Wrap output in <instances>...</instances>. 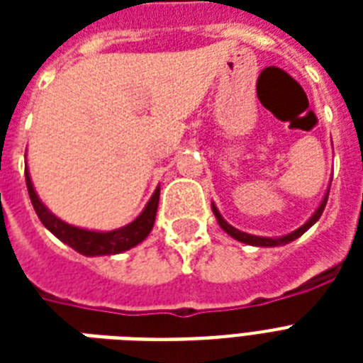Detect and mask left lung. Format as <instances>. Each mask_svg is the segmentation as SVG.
<instances>
[{"mask_svg":"<svg viewBox=\"0 0 363 363\" xmlns=\"http://www.w3.org/2000/svg\"><path fill=\"white\" fill-rule=\"evenodd\" d=\"M332 184V182H330ZM328 194H330V188L326 190V194H324V198H322L320 205L316 207V211L311 215V218L307 222H305L303 226H299L298 230H294L292 233H288V235H281V238H262V235H252V233H247V232H241V230H238V228H233L232 224H228L226 220H224V216L220 215V211L216 209L215 203H211V207H213V213H215L216 220H218V224H220V228L224 230V232L228 233V235H232L233 239H238V241L245 242V245H252V247H281V245H288V242L296 241L298 238H301L307 230H309L313 224H315L318 218H320L322 211H324V207H326V201H328Z\"/></svg>","mask_w":363,"mask_h":363,"instance_id":"1","label":"left lung"}]
</instances>
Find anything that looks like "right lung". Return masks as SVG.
Returning a JSON list of instances; mask_svg holds the SVG:
<instances>
[{"instance_id": "obj_1", "label": "right lung", "mask_w": 363, "mask_h": 363, "mask_svg": "<svg viewBox=\"0 0 363 363\" xmlns=\"http://www.w3.org/2000/svg\"><path fill=\"white\" fill-rule=\"evenodd\" d=\"M26 186H28L31 205H33L39 220L43 222V226L47 228L54 238H58L60 241L65 242L67 247H71L82 256H111V254H121L137 247L139 242L147 239V235L152 230L160 201V186H156L154 194L145 205V209L139 213L135 220H131L130 224H125L118 230L98 232V230H86V228L67 224L54 215L37 196L28 165H26Z\"/></svg>"}]
</instances>
